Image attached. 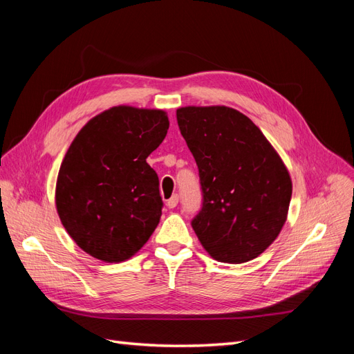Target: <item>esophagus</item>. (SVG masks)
<instances>
[{"mask_svg": "<svg viewBox=\"0 0 354 354\" xmlns=\"http://www.w3.org/2000/svg\"><path fill=\"white\" fill-rule=\"evenodd\" d=\"M177 203H178V195H173L167 201V207L168 208H176Z\"/></svg>", "mask_w": 354, "mask_h": 354, "instance_id": "1", "label": "esophagus"}]
</instances>
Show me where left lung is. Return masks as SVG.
I'll return each instance as SVG.
<instances>
[{"label": "left lung", "mask_w": 354, "mask_h": 354, "mask_svg": "<svg viewBox=\"0 0 354 354\" xmlns=\"http://www.w3.org/2000/svg\"><path fill=\"white\" fill-rule=\"evenodd\" d=\"M177 122L199 169L198 239L218 261L255 259L281 233L291 202L281 156L248 116L227 106L180 108Z\"/></svg>", "instance_id": "left-lung-1"}]
</instances>
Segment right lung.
Masks as SVG:
<instances>
[{
    "label": "right lung",
    "mask_w": 354,
    "mask_h": 354,
    "mask_svg": "<svg viewBox=\"0 0 354 354\" xmlns=\"http://www.w3.org/2000/svg\"><path fill=\"white\" fill-rule=\"evenodd\" d=\"M168 127L164 111L116 106L73 138L59 169L56 207L69 236L94 259L128 260L156 229L164 203L146 158Z\"/></svg>",
    "instance_id": "right-lung-1"
}]
</instances>
